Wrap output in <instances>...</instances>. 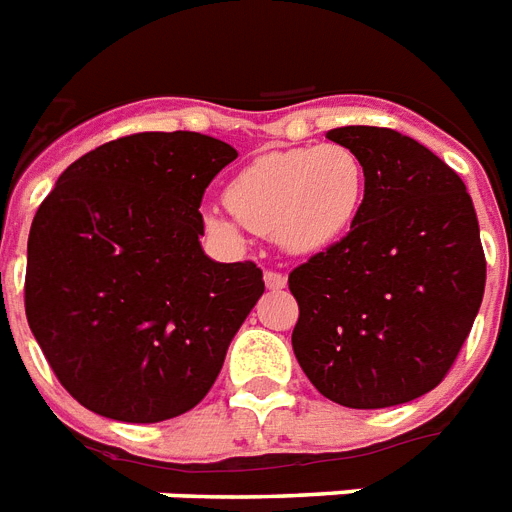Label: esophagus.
I'll return each mask as SVG.
<instances>
[{
  "label": "esophagus",
  "instance_id": "obj_1",
  "mask_svg": "<svg viewBox=\"0 0 512 512\" xmlns=\"http://www.w3.org/2000/svg\"><path fill=\"white\" fill-rule=\"evenodd\" d=\"M265 287L268 289H284L287 287V276L279 271H265Z\"/></svg>",
  "mask_w": 512,
  "mask_h": 512
}]
</instances>
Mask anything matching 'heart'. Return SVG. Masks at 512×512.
I'll return each instance as SVG.
<instances>
[{"label":"heart","instance_id":"obj_1","mask_svg":"<svg viewBox=\"0 0 512 512\" xmlns=\"http://www.w3.org/2000/svg\"><path fill=\"white\" fill-rule=\"evenodd\" d=\"M366 167L361 156L342 143L289 148L257 156L236 172L225 201L231 215L204 212L212 233L236 241L241 225L276 236L281 247L313 255L340 241L361 212Z\"/></svg>","mask_w":512,"mask_h":512}]
</instances>
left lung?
I'll return each instance as SVG.
<instances>
[{"label":"left lung","mask_w":512,"mask_h":512,"mask_svg":"<svg viewBox=\"0 0 512 512\" xmlns=\"http://www.w3.org/2000/svg\"><path fill=\"white\" fill-rule=\"evenodd\" d=\"M366 167L348 236L289 273L295 356L321 396L385 409L452 369L484 300L486 257L462 177L385 127H337Z\"/></svg>","instance_id":"left-lung-1"}]
</instances>
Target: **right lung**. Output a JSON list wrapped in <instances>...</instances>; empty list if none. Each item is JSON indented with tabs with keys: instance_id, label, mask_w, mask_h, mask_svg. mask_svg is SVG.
Segmentation results:
<instances>
[{
	"instance_id": "obj_1",
	"label": "right lung",
	"mask_w": 512,
	"mask_h": 512,
	"mask_svg": "<svg viewBox=\"0 0 512 512\" xmlns=\"http://www.w3.org/2000/svg\"><path fill=\"white\" fill-rule=\"evenodd\" d=\"M236 148L138 132L76 159L28 233L26 319L90 412L162 422L207 396L265 292L255 263L204 255L201 196Z\"/></svg>"
}]
</instances>
